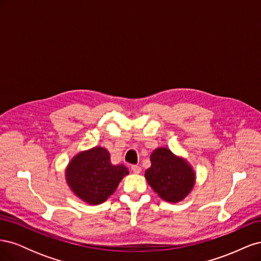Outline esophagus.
I'll return each mask as SVG.
<instances>
[{"mask_svg":"<svg viewBox=\"0 0 261 261\" xmlns=\"http://www.w3.org/2000/svg\"><path fill=\"white\" fill-rule=\"evenodd\" d=\"M132 171L135 173V174H139V173L141 172V168L139 167V165L134 164V165H132Z\"/></svg>","mask_w":261,"mask_h":261,"instance_id":"1","label":"esophagus"}]
</instances>
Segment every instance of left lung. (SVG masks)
<instances>
[{
    "label": "left lung",
    "mask_w": 261,
    "mask_h": 261,
    "mask_svg": "<svg viewBox=\"0 0 261 261\" xmlns=\"http://www.w3.org/2000/svg\"><path fill=\"white\" fill-rule=\"evenodd\" d=\"M151 167L145 172L148 184L168 202H178L192 192L195 171L185 159L168 148H156L150 155Z\"/></svg>",
    "instance_id": "left-lung-1"
}]
</instances>
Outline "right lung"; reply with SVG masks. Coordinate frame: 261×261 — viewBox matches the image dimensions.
Masks as SVG:
<instances>
[{
    "mask_svg": "<svg viewBox=\"0 0 261 261\" xmlns=\"http://www.w3.org/2000/svg\"><path fill=\"white\" fill-rule=\"evenodd\" d=\"M106 148L94 147L76 154L68 163L65 177L72 192L89 204L105 202L128 174L123 164L113 165Z\"/></svg>",
    "mask_w": 261,
    "mask_h": 261,
    "instance_id": "add662e5",
    "label": "right lung"
}]
</instances>
